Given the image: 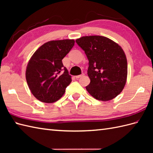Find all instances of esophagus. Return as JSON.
Wrapping results in <instances>:
<instances>
[{
  "label": "esophagus",
  "mask_w": 153,
  "mask_h": 153,
  "mask_svg": "<svg viewBox=\"0 0 153 153\" xmlns=\"http://www.w3.org/2000/svg\"><path fill=\"white\" fill-rule=\"evenodd\" d=\"M84 76V74H81V75H79V76H76V79H79V77H82V76Z\"/></svg>",
  "instance_id": "esophagus-1"
}]
</instances>
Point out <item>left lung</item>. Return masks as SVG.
I'll use <instances>...</instances> for the list:
<instances>
[{
    "label": "left lung",
    "mask_w": 153,
    "mask_h": 153,
    "mask_svg": "<svg viewBox=\"0 0 153 153\" xmlns=\"http://www.w3.org/2000/svg\"><path fill=\"white\" fill-rule=\"evenodd\" d=\"M89 60L87 91L94 98L108 101L122 91L128 76V64L122 47L114 41L99 35L76 40Z\"/></svg>",
    "instance_id": "left-lung-1"
}]
</instances>
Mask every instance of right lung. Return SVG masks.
Listing matches in <instances>:
<instances>
[{"mask_svg": "<svg viewBox=\"0 0 153 153\" xmlns=\"http://www.w3.org/2000/svg\"><path fill=\"white\" fill-rule=\"evenodd\" d=\"M74 43V39L48 41L31 57L25 77L31 93L39 100L52 103L63 96L71 79L62 60Z\"/></svg>", "mask_w": 153, "mask_h": 153, "instance_id": "1", "label": "right lung"}]
</instances>
